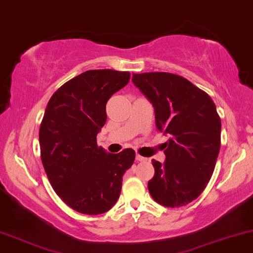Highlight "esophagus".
Returning <instances> with one entry per match:
<instances>
[{
  "label": "esophagus",
  "mask_w": 253,
  "mask_h": 253,
  "mask_svg": "<svg viewBox=\"0 0 253 253\" xmlns=\"http://www.w3.org/2000/svg\"><path fill=\"white\" fill-rule=\"evenodd\" d=\"M136 161L137 162H147L148 161V158H146V157H143V156H141V155H139V154H137L136 155Z\"/></svg>",
  "instance_id": "esophagus-1"
}]
</instances>
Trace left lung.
I'll use <instances>...</instances> for the list:
<instances>
[{"instance_id":"left-lung-1","label":"left lung","mask_w":253,"mask_h":253,"mask_svg":"<svg viewBox=\"0 0 253 253\" xmlns=\"http://www.w3.org/2000/svg\"><path fill=\"white\" fill-rule=\"evenodd\" d=\"M134 85L153 104L158 130L169 134L166 162L153 160L148 181L153 199L162 206L181 207L207 186L221 146V119L208 93L183 76L154 72L133 74Z\"/></svg>"}]
</instances>
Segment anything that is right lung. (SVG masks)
<instances>
[{
  "instance_id": "add662e5",
  "label": "right lung",
  "mask_w": 253,
  "mask_h": 253,
  "mask_svg": "<svg viewBox=\"0 0 253 253\" xmlns=\"http://www.w3.org/2000/svg\"><path fill=\"white\" fill-rule=\"evenodd\" d=\"M129 79L128 72L87 70L60 86L46 106L39 129L43 169L55 193L79 213L111 210L135 160L130 148L110 154L97 146L107 100Z\"/></svg>"
}]
</instances>
